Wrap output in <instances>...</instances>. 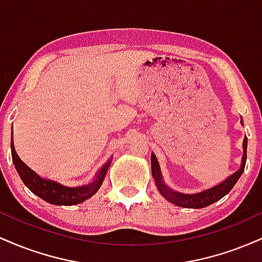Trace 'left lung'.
I'll list each match as a JSON object with an SVG mask.
<instances>
[{
	"label": "left lung",
	"mask_w": 262,
	"mask_h": 262,
	"mask_svg": "<svg viewBox=\"0 0 262 262\" xmlns=\"http://www.w3.org/2000/svg\"><path fill=\"white\" fill-rule=\"evenodd\" d=\"M246 146H248V138L245 137L244 141H243V150H244V151H243L242 165H240V169L237 170L236 172H234L233 175H230L227 180H224L223 182L214 186V187H210L208 189H204L202 192L192 194L173 191L172 188L166 186V183L162 180L161 170L160 166H159L158 159H156V156L154 154H151V173L155 180L156 187H158L159 192L162 194V197L166 198L169 202L176 204V206L183 207V208H204V207L217 202L221 198H223L225 194L229 193L230 189L234 187V185L237 182L239 177L242 176L243 172H244L246 162Z\"/></svg>",
	"instance_id": "left-lung-1"
}]
</instances>
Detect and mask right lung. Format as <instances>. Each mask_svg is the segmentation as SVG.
Masks as SVG:
<instances>
[{"mask_svg": "<svg viewBox=\"0 0 262 262\" xmlns=\"http://www.w3.org/2000/svg\"><path fill=\"white\" fill-rule=\"evenodd\" d=\"M11 152L14 167H16L18 175L22 179L23 183L31 189L33 193L37 194L45 202L55 204V206H74V204L82 203L83 201L92 197L102 186L108 167L111 165V160H112L111 159L106 165L101 167L100 171L95 175V180L91 183L77 186V187H68V186L52 181V180L43 179L38 173H35L31 167L27 166L25 162L20 160L16 150H14L13 139L11 140Z\"/></svg>", "mask_w": 262, "mask_h": 262, "instance_id": "1", "label": "right lung"}]
</instances>
